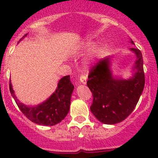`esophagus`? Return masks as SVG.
I'll return each instance as SVG.
<instances>
[{
  "instance_id": "obj_1",
  "label": "esophagus",
  "mask_w": 158,
  "mask_h": 158,
  "mask_svg": "<svg viewBox=\"0 0 158 158\" xmlns=\"http://www.w3.org/2000/svg\"><path fill=\"white\" fill-rule=\"evenodd\" d=\"M80 81L82 84H86V77L85 75H81L80 77Z\"/></svg>"
}]
</instances>
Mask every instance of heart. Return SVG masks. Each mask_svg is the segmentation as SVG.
Wrapping results in <instances>:
<instances>
[{
	"label": "heart",
	"instance_id": "obj_1",
	"mask_svg": "<svg viewBox=\"0 0 158 158\" xmlns=\"http://www.w3.org/2000/svg\"><path fill=\"white\" fill-rule=\"evenodd\" d=\"M93 47V43H91V42H89L85 45V50L86 51H90L92 50Z\"/></svg>",
	"mask_w": 158,
	"mask_h": 158
}]
</instances>
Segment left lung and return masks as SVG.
Masks as SVG:
<instances>
[{
	"mask_svg": "<svg viewBox=\"0 0 158 158\" xmlns=\"http://www.w3.org/2000/svg\"><path fill=\"white\" fill-rule=\"evenodd\" d=\"M131 50L137 56V72L129 80H115L112 77L108 57L96 62L89 73L87 85L93 97L90 110L103 123L115 124L127 118L143 91L145 73L142 52L137 48Z\"/></svg>",
	"mask_w": 158,
	"mask_h": 158,
	"instance_id": "obj_1",
	"label": "left lung"
}]
</instances>
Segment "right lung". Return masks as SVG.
I'll return each instance as SVG.
<instances>
[{
  "mask_svg": "<svg viewBox=\"0 0 158 158\" xmlns=\"http://www.w3.org/2000/svg\"><path fill=\"white\" fill-rule=\"evenodd\" d=\"M26 35L27 34L23 37ZM73 89L69 75L65 76L59 81L56 91L48 100L36 107H27L16 99L12 84L9 82V90L19 110L29 120L43 126H54L65 118L69 112Z\"/></svg>",
  "mask_w": 158,
  "mask_h": 158,
  "instance_id": "1",
  "label": "right lung"
}]
</instances>
